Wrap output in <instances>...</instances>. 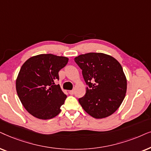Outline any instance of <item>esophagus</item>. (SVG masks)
<instances>
[{"mask_svg":"<svg viewBox=\"0 0 151 151\" xmlns=\"http://www.w3.org/2000/svg\"><path fill=\"white\" fill-rule=\"evenodd\" d=\"M74 90H70V91H69V94H71V95H72V94H74Z\"/></svg>","mask_w":151,"mask_h":151,"instance_id":"1","label":"esophagus"}]
</instances>
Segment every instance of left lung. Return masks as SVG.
I'll return each mask as SVG.
<instances>
[{
    "mask_svg": "<svg viewBox=\"0 0 151 151\" xmlns=\"http://www.w3.org/2000/svg\"><path fill=\"white\" fill-rule=\"evenodd\" d=\"M74 61L89 87L85 96L79 99L81 107L96 119L111 115L121 106L127 90L121 64L112 56L94 52L78 56Z\"/></svg>",
    "mask_w": 151,
    "mask_h": 151,
    "instance_id": "8db88e82",
    "label": "left lung"
}]
</instances>
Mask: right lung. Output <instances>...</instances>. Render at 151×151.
Wrapping results in <instances>:
<instances>
[{"label":"right lung","mask_w":151,"mask_h":151,"mask_svg":"<svg viewBox=\"0 0 151 151\" xmlns=\"http://www.w3.org/2000/svg\"><path fill=\"white\" fill-rule=\"evenodd\" d=\"M68 58L42 54L28 59L23 64L16 81V89L25 110L40 119L58 115L67 96L55 81L59 70Z\"/></svg>","instance_id":"1"}]
</instances>
